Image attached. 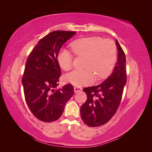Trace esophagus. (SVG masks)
Wrapping results in <instances>:
<instances>
[{"label": "esophagus", "mask_w": 152, "mask_h": 152, "mask_svg": "<svg viewBox=\"0 0 152 152\" xmlns=\"http://www.w3.org/2000/svg\"><path fill=\"white\" fill-rule=\"evenodd\" d=\"M82 90V88H80V87H74V93H78V91H80Z\"/></svg>", "instance_id": "1"}]
</instances>
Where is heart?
Returning a JSON list of instances; mask_svg holds the SVG:
<instances>
[{
    "label": "heart",
    "instance_id": "b5f03b06",
    "mask_svg": "<svg viewBox=\"0 0 152 152\" xmlns=\"http://www.w3.org/2000/svg\"><path fill=\"white\" fill-rule=\"evenodd\" d=\"M74 54L86 57L84 70H74L64 76V80L71 84L81 86L91 84L96 80L104 79L113 70L117 59V48L114 42L101 37L83 38L70 44ZM57 61L62 69L68 71L72 67L73 56L69 50H61Z\"/></svg>",
    "mask_w": 152,
    "mask_h": 152
}]
</instances>
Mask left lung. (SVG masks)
<instances>
[{"label":"left lung","mask_w":152,"mask_h":152,"mask_svg":"<svg viewBox=\"0 0 152 152\" xmlns=\"http://www.w3.org/2000/svg\"><path fill=\"white\" fill-rule=\"evenodd\" d=\"M118 61L112 73L100 85L83 89L87 101L80 107V114L84 124L89 127H99L106 124L118 110L127 82L126 58L118 41Z\"/></svg>","instance_id":"8db88e82"}]
</instances>
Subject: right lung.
<instances>
[{
  "instance_id": "obj_1",
  "label": "right lung",
  "mask_w": 152,
  "mask_h": 152,
  "mask_svg": "<svg viewBox=\"0 0 152 152\" xmlns=\"http://www.w3.org/2000/svg\"><path fill=\"white\" fill-rule=\"evenodd\" d=\"M76 32L56 31L38 42L28 56L22 78L25 101L33 114L44 122L59 119L74 94L72 85L57 89L61 76L57 61L64 42Z\"/></svg>"
}]
</instances>
